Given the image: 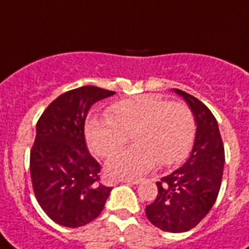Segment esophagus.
Listing matches in <instances>:
<instances>
[{
    "label": "esophagus",
    "instance_id": "34e87169",
    "mask_svg": "<svg viewBox=\"0 0 249 249\" xmlns=\"http://www.w3.org/2000/svg\"><path fill=\"white\" fill-rule=\"evenodd\" d=\"M121 182H126V183H132V185H138L141 179H137V178H123Z\"/></svg>",
    "mask_w": 249,
    "mask_h": 249
}]
</instances>
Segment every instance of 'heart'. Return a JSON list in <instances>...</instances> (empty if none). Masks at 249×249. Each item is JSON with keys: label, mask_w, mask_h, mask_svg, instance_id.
Masks as SVG:
<instances>
[{"label": "heart", "mask_w": 249, "mask_h": 249, "mask_svg": "<svg viewBox=\"0 0 249 249\" xmlns=\"http://www.w3.org/2000/svg\"><path fill=\"white\" fill-rule=\"evenodd\" d=\"M108 119H90L86 143L93 154L108 158L132 136L136 146L107 161L111 177H137L155 165H172L183 160L193 146L196 121L189 106L168 102L152 94L124 99L107 111Z\"/></svg>", "instance_id": "1"}]
</instances>
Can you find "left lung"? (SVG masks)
<instances>
[{
  "instance_id": "obj_1",
  "label": "left lung",
  "mask_w": 249,
  "mask_h": 249,
  "mask_svg": "<svg viewBox=\"0 0 249 249\" xmlns=\"http://www.w3.org/2000/svg\"><path fill=\"white\" fill-rule=\"evenodd\" d=\"M174 91L194 112L196 136L189 160L156 182L158 196L146 207V216L163 231L183 232L195 228L214 204L222 181L225 150L211 109L191 94Z\"/></svg>"
}]
</instances>
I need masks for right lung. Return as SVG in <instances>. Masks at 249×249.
Segmentation results:
<instances>
[{"label":"right lung","mask_w":249,"mask_h":249,"mask_svg":"<svg viewBox=\"0 0 249 249\" xmlns=\"http://www.w3.org/2000/svg\"><path fill=\"white\" fill-rule=\"evenodd\" d=\"M113 94L97 86L72 89L37 121L29 159L33 193L60 226L80 228L95 220L112 190L99 182L101 165L88 151L84 128L90 107Z\"/></svg>","instance_id":"add662e5"}]
</instances>
